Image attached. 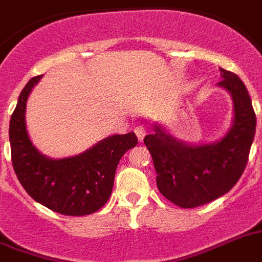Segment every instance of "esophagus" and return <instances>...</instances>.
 <instances>
[{
	"mask_svg": "<svg viewBox=\"0 0 262 262\" xmlns=\"http://www.w3.org/2000/svg\"><path fill=\"white\" fill-rule=\"evenodd\" d=\"M146 133H147V128L144 126H138L135 127V134L136 136H138V139L142 142L143 139H144V136H146Z\"/></svg>",
	"mask_w": 262,
	"mask_h": 262,
	"instance_id": "obj_1",
	"label": "esophagus"
}]
</instances>
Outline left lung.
<instances>
[{"label": "left lung", "instance_id": "obj_1", "mask_svg": "<svg viewBox=\"0 0 262 262\" xmlns=\"http://www.w3.org/2000/svg\"><path fill=\"white\" fill-rule=\"evenodd\" d=\"M234 104V122L224 139L214 144L187 146L162 128L144 138L152 156L156 184L163 196L180 208L208 204L231 191L243 175L256 133V114L247 87L232 71L220 69Z\"/></svg>", "mask_w": 262, "mask_h": 262}]
</instances>
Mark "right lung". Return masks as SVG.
Here are the masks:
<instances>
[{
    "label": "right lung",
    "instance_id": "right-lung-1",
    "mask_svg": "<svg viewBox=\"0 0 262 262\" xmlns=\"http://www.w3.org/2000/svg\"><path fill=\"white\" fill-rule=\"evenodd\" d=\"M42 75L31 78L19 94L10 118L12 163L24 189L35 201L57 213L84 216L97 212L111 196L120 158L138 144L134 133L113 135L86 152L53 160L38 152L25 124L26 100Z\"/></svg>",
    "mask_w": 262,
    "mask_h": 262
}]
</instances>
